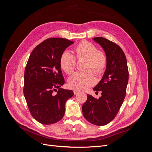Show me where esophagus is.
<instances>
[{
    "instance_id": "esophagus-1",
    "label": "esophagus",
    "mask_w": 152,
    "mask_h": 152,
    "mask_svg": "<svg viewBox=\"0 0 152 152\" xmlns=\"http://www.w3.org/2000/svg\"><path fill=\"white\" fill-rule=\"evenodd\" d=\"M79 93H80V91H77V90H74V91H73V93H74V94H77Z\"/></svg>"
}]
</instances>
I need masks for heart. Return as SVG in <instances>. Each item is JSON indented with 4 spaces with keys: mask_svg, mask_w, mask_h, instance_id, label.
<instances>
[{
    "mask_svg": "<svg viewBox=\"0 0 152 152\" xmlns=\"http://www.w3.org/2000/svg\"><path fill=\"white\" fill-rule=\"evenodd\" d=\"M75 51L77 58H87L86 69H93L97 74H102L104 72L107 66V56L103 50H98L94 44L86 40L82 41L75 46ZM59 65L66 73L72 74L76 68L77 59L71 52L65 50L60 56ZM95 82L94 73L89 70L77 72L70 78L68 84L72 89L82 91L89 88Z\"/></svg>",
    "mask_w": 152,
    "mask_h": 152,
    "instance_id": "heart-1",
    "label": "heart"
}]
</instances>
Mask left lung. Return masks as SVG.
<instances>
[{"label":"left lung","mask_w":152,"mask_h":152,"mask_svg":"<svg viewBox=\"0 0 152 152\" xmlns=\"http://www.w3.org/2000/svg\"><path fill=\"white\" fill-rule=\"evenodd\" d=\"M93 40L104 49L107 66L102 80L93 88L96 93L102 92V96L96 99L87 94L82 113L87 121L101 126L113 121L120 110L126 94L129 71L125 54L119 45L101 37Z\"/></svg>","instance_id":"obj_1"}]
</instances>
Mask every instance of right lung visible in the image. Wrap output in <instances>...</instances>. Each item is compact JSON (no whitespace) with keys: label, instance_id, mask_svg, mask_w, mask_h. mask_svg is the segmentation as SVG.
<instances>
[{"label":"right lung","instance_id":"1","mask_svg":"<svg viewBox=\"0 0 152 152\" xmlns=\"http://www.w3.org/2000/svg\"><path fill=\"white\" fill-rule=\"evenodd\" d=\"M73 43L63 38L48 39L33 50L26 63L25 98L32 117L45 125L61 120L66 102L74 94L72 90L60 88L65 80L59 65L62 53Z\"/></svg>","mask_w":152,"mask_h":152}]
</instances>
